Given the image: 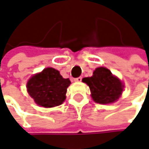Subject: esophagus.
Here are the masks:
<instances>
[{
  "label": "esophagus",
  "mask_w": 149,
  "mask_h": 149,
  "mask_svg": "<svg viewBox=\"0 0 149 149\" xmlns=\"http://www.w3.org/2000/svg\"><path fill=\"white\" fill-rule=\"evenodd\" d=\"M82 79H83V77H76V78H74V81L75 82H81L82 81Z\"/></svg>",
  "instance_id": "1"
}]
</instances>
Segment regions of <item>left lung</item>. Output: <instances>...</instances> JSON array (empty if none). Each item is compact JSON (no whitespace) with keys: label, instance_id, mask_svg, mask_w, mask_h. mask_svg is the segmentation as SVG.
<instances>
[{"label":"left lung","instance_id":"1","mask_svg":"<svg viewBox=\"0 0 149 149\" xmlns=\"http://www.w3.org/2000/svg\"><path fill=\"white\" fill-rule=\"evenodd\" d=\"M83 81L90 88L93 100L100 104L116 102L121 95L124 88L120 80L105 67L96 68L92 77H84Z\"/></svg>","mask_w":149,"mask_h":149}]
</instances>
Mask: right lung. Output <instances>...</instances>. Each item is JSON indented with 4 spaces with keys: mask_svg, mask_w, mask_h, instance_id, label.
I'll list each match as a JSON object with an SVG mask.
<instances>
[{
    "mask_svg": "<svg viewBox=\"0 0 149 149\" xmlns=\"http://www.w3.org/2000/svg\"><path fill=\"white\" fill-rule=\"evenodd\" d=\"M70 84L69 78H63L59 71L48 67L29 80L27 90L37 105L54 107L65 101Z\"/></svg>",
    "mask_w": 149,
    "mask_h": 149,
    "instance_id": "obj_1",
    "label": "right lung"
}]
</instances>
